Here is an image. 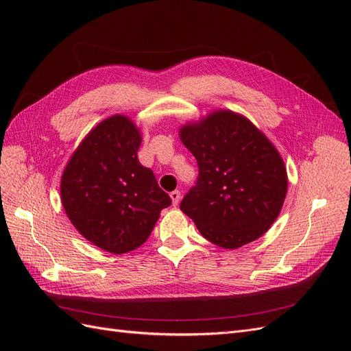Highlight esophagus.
Listing matches in <instances>:
<instances>
[{
	"label": "esophagus",
	"mask_w": 351,
	"mask_h": 351,
	"mask_svg": "<svg viewBox=\"0 0 351 351\" xmlns=\"http://www.w3.org/2000/svg\"><path fill=\"white\" fill-rule=\"evenodd\" d=\"M169 197H171V200H173V205L177 206L180 199H182V193H180V190H174V192L169 193Z\"/></svg>",
	"instance_id": "34e87169"
}]
</instances>
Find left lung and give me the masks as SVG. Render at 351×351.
<instances>
[{"mask_svg": "<svg viewBox=\"0 0 351 351\" xmlns=\"http://www.w3.org/2000/svg\"><path fill=\"white\" fill-rule=\"evenodd\" d=\"M180 139L199 167L180 209L200 234L224 249L263 236L287 195L284 161L268 137L246 117L219 110L183 125Z\"/></svg>", "mask_w": 351, "mask_h": 351, "instance_id": "8db88e82", "label": "left lung"}]
</instances>
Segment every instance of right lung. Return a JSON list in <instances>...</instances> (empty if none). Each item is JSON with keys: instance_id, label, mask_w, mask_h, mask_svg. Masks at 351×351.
<instances>
[{"instance_id": "1", "label": "right lung", "mask_w": 351, "mask_h": 351, "mask_svg": "<svg viewBox=\"0 0 351 351\" xmlns=\"http://www.w3.org/2000/svg\"><path fill=\"white\" fill-rule=\"evenodd\" d=\"M142 136L129 117L101 121L71 155L61 202L80 234L110 253L137 249L151 236L169 197L137 159Z\"/></svg>"}]
</instances>
